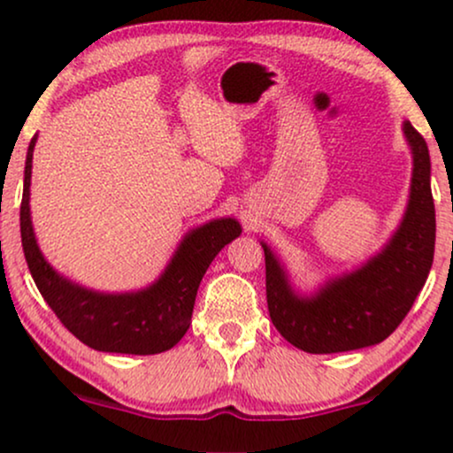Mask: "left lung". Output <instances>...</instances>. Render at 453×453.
<instances>
[{
    "label": "left lung",
    "instance_id": "left-lung-1",
    "mask_svg": "<svg viewBox=\"0 0 453 453\" xmlns=\"http://www.w3.org/2000/svg\"><path fill=\"white\" fill-rule=\"evenodd\" d=\"M413 168L403 219L381 249L360 266L327 277L313 292L292 274L268 242L266 298L270 319L285 341L306 353H341L379 345L396 330L422 292L434 257V202L426 140L403 121Z\"/></svg>",
    "mask_w": 453,
    "mask_h": 453
}]
</instances>
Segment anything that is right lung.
Returning <instances> with one entry per match:
<instances>
[{"instance_id": "add662e5", "label": "right lung", "mask_w": 453, "mask_h": 453, "mask_svg": "<svg viewBox=\"0 0 453 453\" xmlns=\"http://www.w3.org/2000/svg\"><path fill=\"white\" fill-rule=\"evenodd\" d=\"M38 134L31 138L25 159L20 241L31 277L46 304L55 311L78 341L96 351L153 356L168 351L189 330L200 280L226 244L241 236L234 217H217L191 227L180 238L173 257L147 288L132 292H100L67 279L50 266L31 223V161Z\"/></svg>"}]
</instances>
